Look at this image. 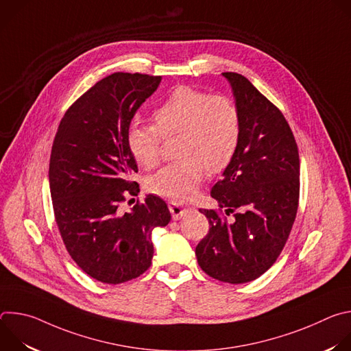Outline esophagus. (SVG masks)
<instances>
[{
	"label": "esophagus",
	"mask_w": 351,
	"mask_h": 351,
	"mask_svg": "<svg viewBox=\"0 0 351 351\" xmlns=\"http://www.w3.org/2000/svg\"><path fill=\"white\" fill-rule=\"evenodd\" d=\"M169 211L172 214V218L173 219H180L182 217H186L187 214H190L193 211L191 207H183L178 203H169Z\"/></svg>",
	"instance_id": "34e87169"
}]
</instances>
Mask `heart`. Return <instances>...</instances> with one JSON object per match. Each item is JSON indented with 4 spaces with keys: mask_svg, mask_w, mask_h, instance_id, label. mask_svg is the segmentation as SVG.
<instances>
[{
    "mask_svg": "<svg viewBox=\"0 0 351 351\" xmlns=\"http://www.w3.org/2000/svg\"><path fill=\"white\" fill-rule=\"evenodd\" d=\"M154 126L132 123L128 148L133 160L152 169L160 162L161 137L179 134L182 157L147 180L148 190L173 202H186L206 175L225 171L236 156L241 123L237 107L223 95L190 86L175 87L153 114Z\"/></svg>",
    "mask_w": 351,
    "mask_h": 351,
    "instance_id": "1",
    "label": "heart"
}]
</instances>
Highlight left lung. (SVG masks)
I'll return each instance as SVG.
<instances>
[{
	"mask_svg": "<svg viewBox=\"0 0 351 351\" xmlns=\"http://www.w3.org/2000/svg\"><path fill=\"white\" fill-rule=\"evenodd\" d=\"M232 86L241 134L234 158L211 197L219 211L199 210L210 222L195 247L198 265L211 278L239 285L267 272L289 239L300 194V160L283 114L248 79L222 73ZM234 214L228 221L220 215Z\"/></svg>",
	"mask_w": 351,
	"mask_h": 351,
	"instance_id": "obj_1",
	"label": "left lung"
}]
</instances>
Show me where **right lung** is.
<instances>
[{"label":"right lung","instance_id":"1","mask_svg":"<svg viewBox=\"0 0 351 351\" xmlns=\"http://www.w3.org/2000/svg\"><path fill=\"white\" fill-rule=\"evenodd\" d=\"M161 76L112 73L69 107L49 158V191L56 222L72 260L93 279L119 285L152 265V232L167 226L162 198L148 194L122 213L125 195L137 194V164L128 148V129Z\"/></svg>","mask_w":351,"mask_h":351}]
</instances>
